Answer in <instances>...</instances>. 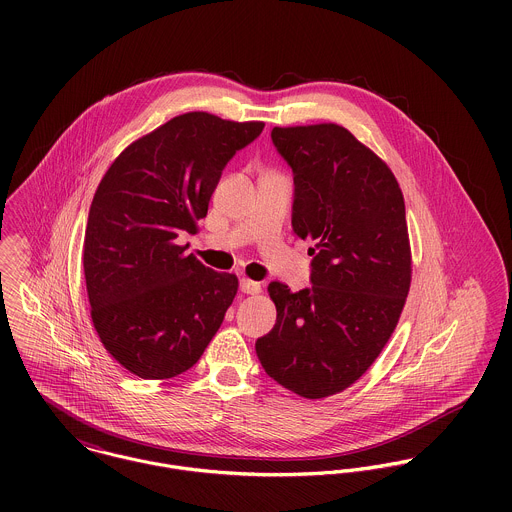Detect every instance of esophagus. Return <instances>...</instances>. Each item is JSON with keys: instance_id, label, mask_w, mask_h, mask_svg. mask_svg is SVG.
<instances>
[{"instance_id": "esophagus-1", "label": "esophagus", "mask_w": 512, "mask_h": 512, "mask_svg": "<svg viewBox=\"0 0 512 512\" xmlns=\"http://www.w3.org/2000/svg\"><path fill=\"white\" fill-rule=\"evenodd\" d=\"M238 288H240V292L250 293V295H254V293H260V290H262L258 282H252V280H248V278H240V284H238Z\"/></svg>"}]
</instances>
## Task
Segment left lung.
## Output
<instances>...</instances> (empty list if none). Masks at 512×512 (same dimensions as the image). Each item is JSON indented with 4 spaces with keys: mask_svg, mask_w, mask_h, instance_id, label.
I'll list each match as a JSON object with an SVG mask.
<instances>
[{
    "mask_svg": "<svg viewBox=\"0 0 512 512\" xmlns=\"http://www.w3.org/2000/svg\"><path fill=\"white\" fill-rule=\"evenodd\" d=\"M293 171V232L311 238V286L270 282L268 376L315 400L359 380L388 343L412 280L404 197L388 165L337 124L274 128Z\"/></svg>",
    "mask_w": 512,
    "mask_h": 512,
    "instance_id": "left-lung-1",
    "label": "left lung"
}]
</instances>
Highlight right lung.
Wrapping results in <instances>:
<instances>
[{"instance_id":"1","label":"right lung","mask_w":512,"mask_h":512,"mask_svg":"<svg viewBox=\"0 0 512 512\" xmlns=\"http://www.w3.org/2000/svg\"><path fill=\"white\" fill-rule=\"evenodd\" d=\"M262 130V122L181 114L126 147L102 177L82 266L94 329L132 374L177 376L219 331L238 280L207 268L175 240L197 232L222 169Z\"/></svg>"}]
</instances>
